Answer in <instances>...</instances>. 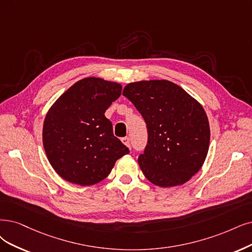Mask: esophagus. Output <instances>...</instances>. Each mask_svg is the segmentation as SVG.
I'll return each instance as SVG.
<instances>
[{"label": "esophagus", "instance_id": "1", "mask_svg": "<svg viewBox=\"0 0 252 252\" xmlns=\"http://www.w3.org/2000/svg\"><path fill=\"white\" fill-rule=\"evenodd\" d=\"M121 141H123V143L125 145H126L127 147H131V140H129L128 137H124L123 139H121Z\"/></svg>", "mask_w": 252, "mask_h": 252}]
</instances>
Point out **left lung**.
I'll return each mask as SVG.
<instances>
[{"instance_id": "8db88e82", "label": "left lung", "mask_w": 252, "mask_h": 252, "mask_svg": "<svg viewBox=\"0 0 252 252\" xmlns=\"http://www.w3.org/2000/svg\"><path fill=\"white\" fill-rule=\"evenodd\" d=\"M123 94L146 124L147 144L138 158L145 178L164 188L188 182L209 151L210 126L201 105L166 80L129 83Z\"/></svg>"}]
</instances>
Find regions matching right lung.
Returning <instances> with one entry per match:
<instances>
[{"label":"right lung","mask_w":252,"mask_h":252,"mask_svg":"<svg viewBox=\"0 0 252 252\" xmlns=\"http://www.w3.org/2000/svg\"><path fill=\"white\" fill-rule=\"evenodd\" d=\"M121 89L114 82L86 78L74 83L49 110L43 123L44 151L65 181L81 186L97 184L119 158L129 153L105 116Z\"/></svg>","instance_id":"add662e5"}]
</instances>
